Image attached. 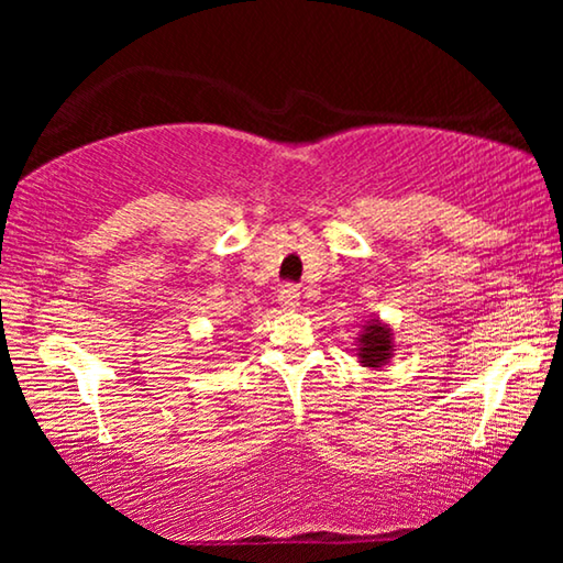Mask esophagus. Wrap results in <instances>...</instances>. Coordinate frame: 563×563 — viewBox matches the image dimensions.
Wrapping results in <instances>:
<instances>
[{"instance_id": "obj_1", "label": "esophagus", "mask_w": 563, "mask_h": 563, "mask_svg": "<svg viewBox=\"0 0 563 563\" xmlns=\"http://www.w3.org/2000/svg\"><path fill=\"white\" fill-rule=\"evenodd\" d=\"M278 302L283 310H295L300 305V292L295 285H283L280 292H278Z\"/></svg>"}]
</instances>
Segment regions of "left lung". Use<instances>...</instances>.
Returning a JSON list of instances; mask_svg holds the SVG:
<instances>
[{
  "label": "left lung",
  "mask_w": 563,
  "mask_h": 563,
  "mask_svg": "<svg viewBox=\"0 0 563 563\" xmlns=\"http://www.w3.org/2000/svg\"><path fill=\"white\" fill-rule=\"evenodd\" d=\"M395 332L383 320H367L357 338V360L362 367H385L395 355Z\"/></svg>",
  "instance_id": "8db88e82"
}]
</instances>
